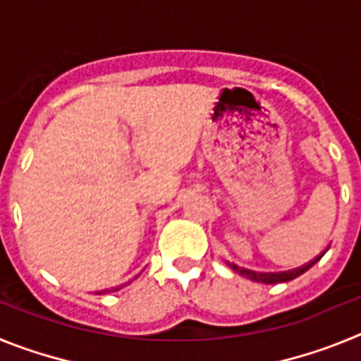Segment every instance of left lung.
Listing matches in <instances>:
<instances>
[{"mask_svg": "<svg viewBox=\"0 0 361 361\" xmlns=\"http://www.w3.org/2000/svg\"><path fill=\"white\" fill-rule=\"evenodd\" d=\"M317 260L318 258H314V260H311V262L305 264V266L296 267V269H291V271H282V273H257V271L244 269V267H238L235 266V264H229V267H231L233 271H237L238 275L245 276V279H250V280H255V282L282 283V282H289V280L296 279V276H300L302 273H305V271H307L312 264L317 262Z\"/></svg>", "mask_w": 361, "mask_h": 361, "instance_id": "1", "label": "left lung"}]
</instances>
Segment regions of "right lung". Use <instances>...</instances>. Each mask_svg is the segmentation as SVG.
Masks as SVG:
<instances>
[{"instance_id": "1", "label": "right lung", "mask_w": 361, "mask_h": 361, "mask_svg": "<svg viewBox=\"0 0 361 361\" xmlns=\"http://www.w3.org/2000/svg\"><path fill=\"white\" fill-rule=\"evenodd\" d=\"M121 288H123V286H121ZM121 288H114V289H110V291H117V289H121ZM106 291H108V289H106ZM106 291H103V293H106ZM110 291H108V293H110ZM99 295H101V293H99Z\"/></svg>"}]
</instances>
